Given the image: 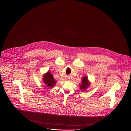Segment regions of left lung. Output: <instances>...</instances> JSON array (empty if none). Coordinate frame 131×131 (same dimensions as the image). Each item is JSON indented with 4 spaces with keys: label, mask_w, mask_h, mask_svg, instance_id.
<instances>
[{
    "label": "left lung",
    "mask_w": 131,
    "mask_h": 131,
    "mask_svg": "<svg viewBox=\"0 0 131 131\" xmlns=\"http://www.w3.org/2000/svg\"><path fill=\"white\" fill-rule=\"evenodd\" d=\"M81 81V84H80V88L81 90L84 91L90 86V82H89L88 78L86 76L83 77Z\"/></svg>",
    "instance_id": "8db88e82"
}]
</instances>
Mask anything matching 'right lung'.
<instances>
[{"label":"right lung","instance_id":"add662e5","mask_svg":"<svg viewBox=\"0 0 131 131\" xmlns=\"http://www.w3.org/2000/svg\"><path fill=\"white\" fill-rule=\"evenodd\" d=\"M42 80L46 85L51 88H52L57 83V82L54 79L53 75L50 71H48L44 74L43 76Z\"/></svg>","mask_w":131,"mask_h":131}]
</instances>
